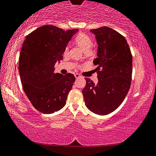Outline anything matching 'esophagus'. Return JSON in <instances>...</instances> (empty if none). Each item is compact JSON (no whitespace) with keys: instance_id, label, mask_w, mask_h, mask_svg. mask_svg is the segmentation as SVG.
Returning <instances> with one entry per match:
<instances>
[{"instance_id":"1","label":"esophagus","mask_w":156,"mask_h":156,"mask_svg":"<svg viewBox=\"0 0 156 156\" xmlns=\"http://www.w3.org/2000/svg\"><path fill=\"white\" fill-rule=\"evenodd\" d=\"M75 77L77 79V78H80L81 77V75H80V74H77V73H76L75 75Z\"/></svg>"}]
</instances>
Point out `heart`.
<instances>
[{"mask_svg": "<svg viewBox=\"0 0 156 156\" xmlns=\"http://www.w3.org/2000/svg\"><path fill=\"white\" fill-rule=\"evenodd\" d=\"M75 41L76 44L80 46V47L83 49L84 52L88 53L90 51V48L92 46V40L91 37L85 34H78L75 38ZM68 51V46H66L64 48V53L66 54Z\"/></svg>", "mask_w": 156, "mask_h": 156, "instance_id": "1", "label": "heart"}]
</instances>
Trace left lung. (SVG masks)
Masks as SVG:
<instances>
[{"instance_id": "8db88e82", "label": "left lung", "mask_w": 156, "mask_h": 156, "mask_svg": "<svg viewBox=\"0 0 156 156\" xmlns=\"http://www.w3.org/2000/svg\"><path fill=\"white\" fill-rule=\"evenodd\" d=\"M98 44L97 66L98 83L85 78L83 89L86 107L99 115L116 110L129 91L132 75V55L124 36L108 27L91 29Z\"/></svg>"}]
</instances>
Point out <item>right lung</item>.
Here are the masks:
<instances>
[{
  "label": "right lung",
  "instance_id": "add662e5",
  "mask_svg": "<svg viewBox=\"0 0 156 156\" xmlns=\"http://www.w3.org/2000/svg\"><path fill=\"white\" fill-rule=\"evenodd\" d=\"M77 31L44 25L24 41L18 64L20 80L24 93L40 112L54 113L66 105L75 77L70 73H55L54 66L62 59L64 48Z\"/></svg>",
  "mask_w": 156,
  "mask_h": 156
}]
</instances>
